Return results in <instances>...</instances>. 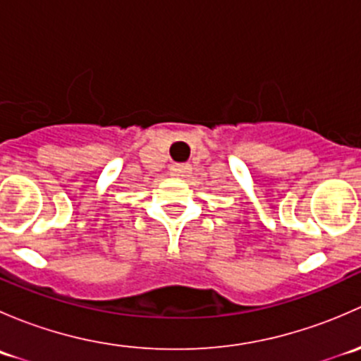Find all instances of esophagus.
Listing matches in <instances>:
<instances>
[{"label":"esophagus","instance_id":"34e87169","mask_svg":"<svg viewBox=\"0 0 361 361\" xmlns=\"http://www.w3.org/2000/svg\"><path fill=\"white\" fill-rule=\"evenodd\" d=\"M192 173L190 164H173L171 166V174L176 178H187Z\"/></svg>","mask_w":361,"mask_h":361}]
</instances>
